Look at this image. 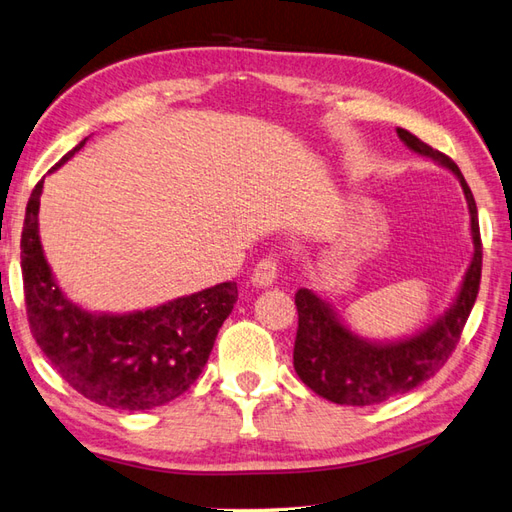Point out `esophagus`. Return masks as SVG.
Instances as JSON below:
<instances>
[{
    "label": "esophagus",
    "mask_w": 512,
    "mask_h": 512,
    "mask_svg": "<svg viewBox=\"0 0 512 512\" xmlns=\"http://www.w3.org/2000/svg\"><path fill=\"white\" fill-rule=\"evenodd\" d=\"M251 281L255 288H270L272 283L277 281V264L275 259H261L259 264L255 266L253 275H251Z\"/></svg>",
    "instance_id": "esophagus-1"
}]
</instances>
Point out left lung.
Listing matches in <instances>:
<instances>
[{
	"instance_id": "1",
	"label": "left lung",
	"mask_w": 512,
	"mask_h": 512,
	"mask_svg": "<svg viewBox=\"0 0 512 512\" xmlns=\"http://www.w3.org/2000/svg\"><path fill=\"white\" fill-rule=\"evenodd\" d=\"M397 137L412 152L432 159L458 178L469 209L473 253L460 288L447 310L419 331L397 340H371L344 323L325 296L301 288L294 294L299 331L294 342V371L316 395L340 406H373L390 397L406 395L441 371L456 349L462 327L480 290L482 244L478 207L458 165L419 137L397 128Z\"/></svg>"
}]
</instances>
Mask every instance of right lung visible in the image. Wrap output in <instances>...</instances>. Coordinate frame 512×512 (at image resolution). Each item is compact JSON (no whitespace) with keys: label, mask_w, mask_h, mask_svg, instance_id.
I'll return each mask as SVG.
<instances>
[{"label":"right lung","mask_w":512,"mask_h":512,"mask_svg":"<svg viewBox=\"0 0 512 512\" xmlns=\"http://www.w3.org/2000/svg\"><path fill=\"white\" fill-rule=\"evenodd\" d=\"M85 137L54 168L87 144ZM43 181L26 207L21 233V275L32 336L65 382L100 406L152 410L181 397L205 368L224 320L237 301L227 281L148 310L89 312L61 290L47 264L39 207Z\"/></svg>","instance_id":"add662e5"}]
</instances>
